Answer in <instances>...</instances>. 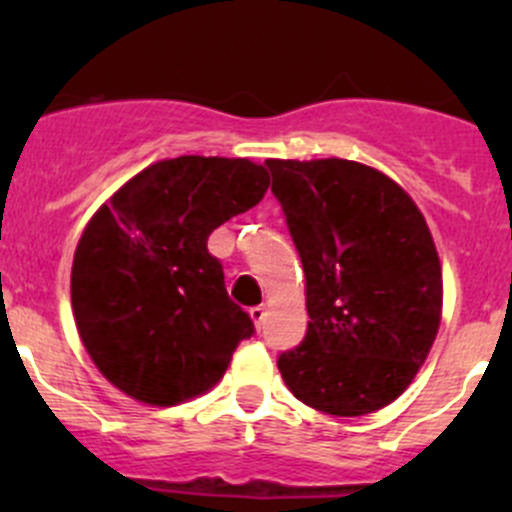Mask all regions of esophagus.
Instances as JSON below:
<instances>
[{"instance_id": "1", "label": "esophagus", "mask_w": 512, "mask_h": 512, "mask_svg": "<svg viewBox=\"0 0 512 512\" xmlns=\"http://www.w3.org/2000/svg\"><path fill=\"white\" fill-rule=\"evenodd\" d=\"M250 317H252V322H255V327L260 329L262 324H265V317H267V307H265V304H260V307H252L250 309Z\"/></svg>"}]
</instances>
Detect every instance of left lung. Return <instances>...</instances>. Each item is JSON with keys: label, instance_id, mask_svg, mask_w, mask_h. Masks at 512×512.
Masks as SVG:
<instances>
[{"label": "left lung", "instance_id": "1", "mask_svg": "<svg viewBox=\"0 0 512 512\" xmlns=\"http://www.w3.org/2000/svg\"><path fill=\"white\" fill-rule=\"evenodd\" d=\"M307 277V334L277 359L287 389L332 416L399 399L441 324V262L389 175L342 158L265 160Z\"/></svg>", "mask_w": 512, "mask_h": 512}]
</instances>
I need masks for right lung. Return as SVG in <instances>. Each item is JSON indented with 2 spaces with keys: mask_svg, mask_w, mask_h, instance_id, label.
Masks as SVG:
<instances>
[{
  "mask_svg": "<svg viewBox=\"0 0 512 512\" xmlns=\"http://www.w3.org/2000/svg\"><path fill=\"white\" fill-rule=\"evenodd\" d=\"M267 188V170L247 158L180 156L148 165L98 208L76 247L71 307L116 389L175 406L223 379L255 324L227 297L208 237Z\"/></svg>",
  "mask_w": 512,
  "mask_h": 512,
  "instance_id": "1",
  "label": "right lung"
}]
</instances>
